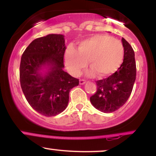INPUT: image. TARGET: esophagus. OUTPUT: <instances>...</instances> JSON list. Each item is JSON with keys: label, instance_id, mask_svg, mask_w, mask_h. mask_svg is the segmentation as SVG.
<instances>
[{"label": "esophagus", "instance_id": "obj_1", "mask_svg": "<svg viewBox=\"0 0 156 156\" xmlns=\"http://www.w3.org/2000/svg\"><path fill=\"white\" fill-rule=\"evenodd\" d=\"M86 83V80L84 79H80L79 80V83L80 84H84Z\"/></svg>", "mask_w": 156, "mask_h": 156}]
</instances>
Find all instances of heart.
I'll use <instances>...</instances> for the list:
<instances>
[{
  "label": "heart",
  "mask_w": 156,
  "mask_h": 156,
  "mask_svg": "<svg viewBox=\"0 0 156 156\" xmlns=\"http://www.w3.org/2000/svg\"><path fill=\"white\" fill-rule=\"evenodd\" d=\"M124 57V48L119 41L106 35H94L80 42L78 51L69 47L64 59L68 70L78 76L86 67L87 61L92 68L89 75L111 76L119 69Z\"/></svg>",
  "instance_id": "heart-1"
}]
</instances>
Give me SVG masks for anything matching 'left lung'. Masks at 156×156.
I'll use <instances>...</instances> for the list:
<instances>
[{
    "label": "left lung",
    "instance_id": "left-lung-1",
    "mask_svg": "<svg viewBox=\"0 0 156 156\" xmlns=\"http://www.w3.org/2000/svg\"><path fill=\"white\" fill-rule=\"evenodd\" d=\"M124 58L120 67L112 76L97 80V92L90 97L94 108L104 113L115 112L126 103L133 90L136 76L135 54L130 44L122 39Z\"/></svg>",
    "mask_w": 156,
    "mask_h": 156
}]
</instances>
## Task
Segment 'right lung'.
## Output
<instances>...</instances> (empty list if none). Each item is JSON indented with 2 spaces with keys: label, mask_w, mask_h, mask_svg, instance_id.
Masks as SVG:
<instances>
[{
  "label": "right lung",
  "mask_w": 156,
  "mask_h": 156,
  "mask_svg": "<svg viewBox=\"0 0 156 156\" xmlns=\"http://www.w3.org/2000/svg\"><path fill=\"white\" fill-rule=\"evenodd\" d=\"M64 35L48 34L39 37L23 52L20 65L21 88L27 101L36 112L53 117L67 108L71 89L79 80L64 72L66 50ZM48 66L42 75L40 70Z\"/></svg>",
  "instance_id": "right-lung-1"
}]
</instances>
